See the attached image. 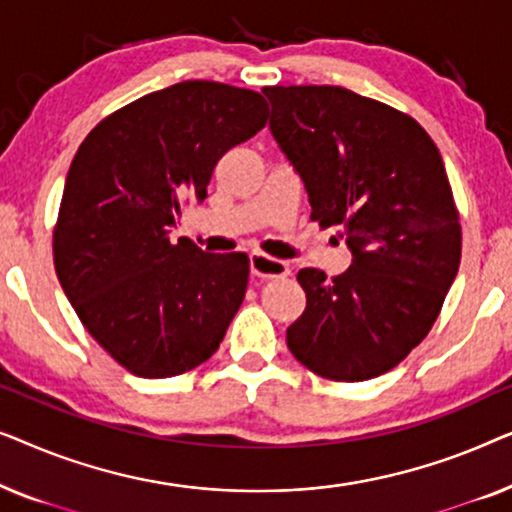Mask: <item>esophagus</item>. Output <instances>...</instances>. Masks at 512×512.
<instances>
[{"label": "esophagus", "instance_id": "1", "mask_svg": "<svg viewBox=\"0 0 512 512\" xmlns=\"http://www.w3.org/2000/svg\"><path fill=\"white\" fill-rule=\"evenodd\" d=\"M249 270L254 277L263 279H277L289 275V265L284 261H277V258L265 256L261 251H254V254L249 256Z\"/></svg>", "mask_w": 512, "mask_h": 512}]
</instances>
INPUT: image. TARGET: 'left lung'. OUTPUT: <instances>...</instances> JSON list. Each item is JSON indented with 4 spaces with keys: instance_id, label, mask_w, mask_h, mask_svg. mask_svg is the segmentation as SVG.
Wrapping results in <instances>:
<instances>
[{
    "instance_id": "1",
    "label": "left lung",
    "mask_w": 512,
    "mask_h": 512,
    "mask_svg": "<svg viewBox=\"0 0 512 512\" xmlns=\"http://www.w3.org/2000/svg\"><path fill=\"white\" fill-rule=\"evenodd\" d=\"M270 132L303 179L312 221L340 226L352 265L303 268L291 354L326 380L398 366L431 331L461 261V226L433 139L415 118L340 86L263 88Z\"/></svg>"
}]
</instances>
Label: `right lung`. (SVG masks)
Masks as SVG:
<instances>
[{"label":"right lung","instance_id":"obj_1","mask_svg":"<svg viewBox=\"0 0 512 512\" xmlns=\"http://www.w3.org/2000/svg\"><path fill=\"white\" fill-rule=\"evenodd\" d=\"M268 121L263 95L181 81L104 118L76 151L53 233L55 272L88 333L132 375L174 377L219 349L249 282L247 254L170 230L219 158Z\"/></svg>","mask_w":512,"mask_h":512}]
</instances>
